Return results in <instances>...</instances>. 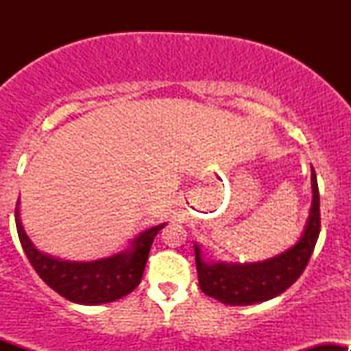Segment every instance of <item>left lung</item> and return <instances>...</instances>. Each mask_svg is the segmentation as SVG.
<instances>
[{
	"label": "left lung",
	"mask_w": 351,
	"mask_h": 351,
	"mask_svg": "<svg viewBox=\"0 0 351 351\" xmlns=\"http://www.w3.org/2000/svg\"><path fill=\"white\" fill-rule=\"evenodd\" d=\"M313 201L304 236L293 247L264 263L206 264L195 245L199 287L206 295L226 305H252L280 295L307 267L320 234V195L312 168Z\"/></svg>",
	"instance_id": "left-lung-1"
}]
</instances>
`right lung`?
<instances>
[{"label":"right lung","instance_id":"add662e5","mask_svg":"<svg viewBox=\"0 0 351 351\" xmlns=\"http://www.w3.org/2000/svg\"><path fill=\"white\" fill-rule=\"evenodd\" d=\"M16 203L14 219L19 241L38 276L64 299L82 305H99L128 295L142 280L152 243L165 224L136 236L132 247L94 263H67L46 256L34 247L19 221Z\"/></svg>","mask_w":351,"mask_h":351}]
</instances>
